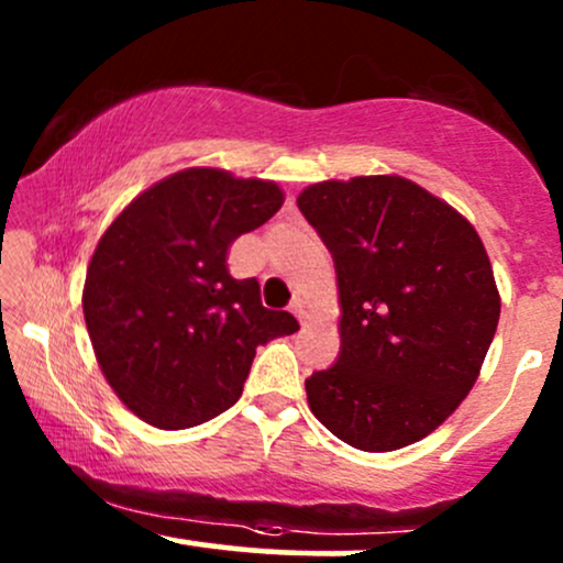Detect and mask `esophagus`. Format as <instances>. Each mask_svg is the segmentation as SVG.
Instances as JSON below:
<instances>
[{"instance_id": "1", "label": "esophagus", "mask_w": 563, "mask_h": 563, "mask_svg": "<svg viewBox=\"0 0 563 563\" xmlns=\"http://www.w3.org/2000/svg\"><path fill=\"white\" fill-rule=\"evenodd\" d=\"M290 312L296 314V318L301 320V325H307V320H309V303L301 299V296H296L294 301H290Z\"/></svg>"}]
</instances>
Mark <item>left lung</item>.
<instances>
[{
	"instance_id": "1",
	"label": "left lung",
	"mask_w": 563,
	"mask_h": 563,
	"mask_svg": "<svg viewBox=\"0 0 563 563\" xmlns=\"http://www.w3.org/2000/svg\"><path fill=\"white\" fill-rule=\"evenodd\" d=\"M333 254L341 354L307 378L314 418L341 442L391 452L466 399L500 320L479 232L397 174L325 179L296 198Z\"/></svg>"
}]
</instances>
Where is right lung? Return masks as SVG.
I'll list each match as a JSON object with an SVG mask.
<instances>
[{"label": "right lung", "mask_w": 563, "mask_h": 563, "mask_svg": "<svg viewBox=\"0 0 563 563\" xmlns=\"http://www.w3.org/2000/svg\"><path fill=\"white\" fill-rule=\"evenodd\" d=\"M267 179L192 166L161 179L102 232L84 320L115 397L156 429H190L238 402L256 346L299 331L235 280L228 251L283 206Z\"/></svg>", "instance_id": "add662e5"}]
</instances>
